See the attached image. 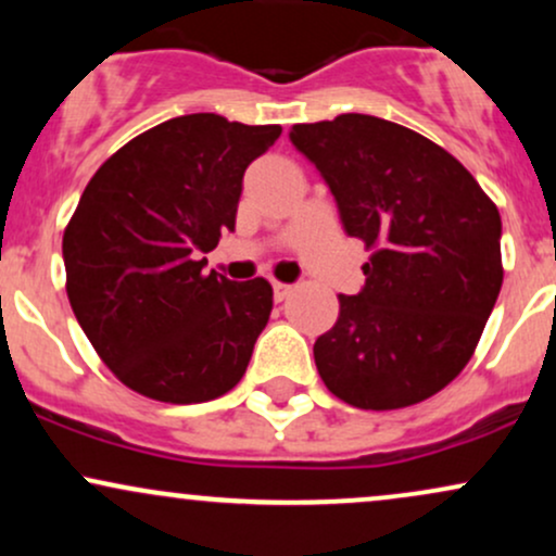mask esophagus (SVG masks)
Masks as SVG:
<instances>
[{"mask_svg": "<svg viewBox=\"0 0 556 556\" xmlns=\"http://www.w3.org/2000/svg\"><path fill=\"white\" fill-rule=\"evenodd\" d=\"M292 292V287L290 285H282V282H274V300H277V303H282V300L290 295Z\"/></svg>", "mask_w": 556, "mask_h": 556, "instance_id": "esophagus-1", "label": "esophagus"}]
</instances>
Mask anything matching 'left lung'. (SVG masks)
I'll list each match as a JSON object with an SVG mask.
<instances>
[{
	"mask_svg": "<svg viewBox=\"0 0 556 556\" xmlns=\"http://www.w3.org/2000/svg\"><path fill=\"white\" fill-rule=\"evenodd\" d=\"M292 146L371 248L358 295L314 344L331 394L397 410L444 389L473 355L502 290V219L442 146L371 114L292 125Z\"/></svg>",
	"mask_w": 556,
	"mask_h": 556,
	"instance_id": "left-lung-1",
	"label": "left lung"
}]
</instances>
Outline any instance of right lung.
<instances>
[{
	"label": "right lung",
	"instance_id": "add662e5",
	"mask_svg": "<svg viewBox=\"0 0 556 556\" xmlns=\"http://www.w3.org/2000/svg\"><path fill=\"white\" fill-rule=\"evenodd\" d=\"M279 132L182 114L132 138L83 190L62 238L67 298L101 361L138 394L190 405L245 374L271 285L206 274L198 256L235 229L242 175Z\"/></svg>",
	"mask_w": 556,
	"mask_h": 556
}]
</instances>
